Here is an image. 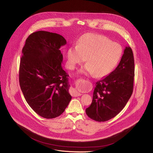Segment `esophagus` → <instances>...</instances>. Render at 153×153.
<instances>
[{
  "mask_svg": "<svg viewBox=\"0 0 153 153\" xmlns=\"http://www.w3.org/2000/svg\"><path fill=\"white\" fill-rule=\"evenodd\" d=\"M70 94H71L72 96H74V97H77V96H79L82 95L81 93H79L77 91V90L74 88H71L70 89Z\"/></svg>",
  "mask_w": 153,
  "mask_h": 153,
  "instance_id": "34e87169",
  "label": "esophagus"
}]
</instances>
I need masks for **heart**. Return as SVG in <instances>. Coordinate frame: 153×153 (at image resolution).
Listing matches in <instances>:
<instances>
[{
    "label": "heart",
    "instance_id": "b5f03b06",
    "mask_svg": "<svg viewBox=\"0 0 153 153\" xmlns=\"http://www.w3.org/2000/svg\"><path fill=\"white\" fill-rule=\"evenodd\" d=\"M123 55L121 46L112 42L102 35L88 33L82 35L77 45L69 48L67 52L68 67L73 69L84 62L86 63L79 71L88 76L103 77L112 72L120 62Z\"/></svg>",
    "mask_w": 153,
    "mask_h": 153
}]
</instances>
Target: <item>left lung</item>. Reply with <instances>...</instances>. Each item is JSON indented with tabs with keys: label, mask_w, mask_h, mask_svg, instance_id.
I'll return each mask as SVG.
<instances>
[{
	"label": "left lung",
	"mask_w": 153,
	"mask_h": 153,
	"mask_svg": "<svg viewBox=\"0 0 153 153\" xmlns=\"http://www.w3.org/2000/svg\"><path fill=\"white\" fill-rule=\"evenodd\" d=\"M134 77L133 52L129 46H126L115 70L96 83L92 102L85 110L88 117L104 122L117 115L132 94Z\"/></svg>",
	"instance_id": "1"
}]
</instances>
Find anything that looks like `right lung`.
I'll list each match as a JSON object with an SVG mask.
<instances>
[{
	"label": "right lung",
	"instance_id": "right-lung-1",
	"mask_svg": "<svg viewBox=\"0 0 153 153\" xmlns=\"http://www.w3.org/2000/svg\"><path fill=\"white\" fill-rule=\"evenodd\" d=\"M66 44L62 35L42 30L30 35L22 49L21 89L30 107L47 119L60 116L72 98L68 75L62 66L60 48Z\"/></svg>",
	"mask_w": 153,
	"mask_h": 153
}]
</instances>
